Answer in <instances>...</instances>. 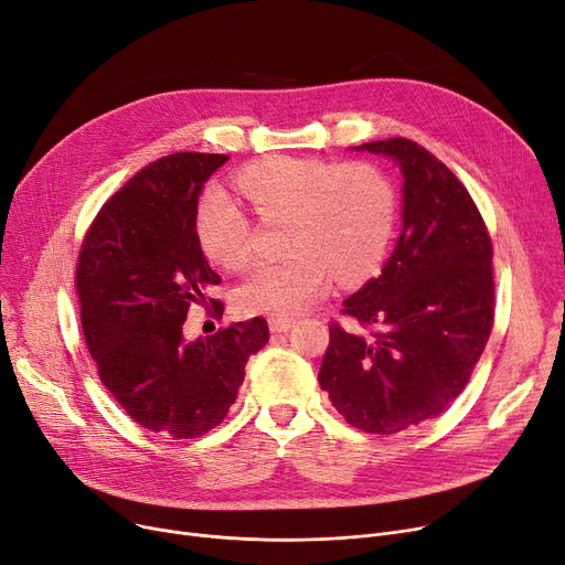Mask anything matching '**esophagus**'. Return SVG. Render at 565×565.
<instances>
[{
	"label": "esophagus",
	"instance_id": "esophagus-1",
	"mask_svg": "<svg viewBox=\"0 0 565 565\" xmlns=\"http://www.w3.org/2000/svg\"><path fill=\"white\" fill-rule=\"evenodd\" d=\"M267 326H269V332H286V330H290L292 328V321L290 318H269L267 321Z\"/></svg>",
	"mask_w": 565,
	"mask_h": 565
}]
</instances>
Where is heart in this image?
<instances>
[{
	"instance_id": "heart-1",
	"label": "heart",
	"mask_w": 565,
	"mask_h": 565,
	"mask_svg": "<svg viewBox=\"0 0 565 565\" xmlns=\"http://www.w3.org/2000/svg\"><path fill=\"white\" fill-rule=\"evenodd\" d=\"M233 184L265 222L286 218V256L244 277L235 290L242 311L296 316L334 281L353 286L381 267L397 224V191L376 163L279 154L239 168ZM193 233L218 267L239 269L252 256V218L222 189L199 199Z\"/></svg>"
}]
</instances>
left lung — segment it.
Masks as SVG:
<instances>
[{"label": "left lung", "mask_w": 565, "mask_h": 565, "mask_svg": "<svg viewBox=\"0 0 565 565\" xmlns=\"http://www.w3.org/2000/svg\"><path fill=\"white\" fill-rule=\"evenodd\" d=\"M404 175V228L379 279L343 300L318 381L366 434L418 427L459 395L494 323L492 237L452 170L408 138L364 142Z\"/></svg>", "instance_id": "8db88e82"}]
</instances>
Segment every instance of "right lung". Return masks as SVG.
I'll return each instance as SVG.
<instances>
[{
    "instance_id": "obj_1",
    "label": "right lung",
    "mask_w": 565,
    "mask_h": 565,
    "mask_svg": "<svg viewBox=\"0 0 565 565\" xmlns=\"http://www.w3.org/2000/svg\"><path fill=\"white\" fill-rule=\"evenodd\" d=\"M226 154L178 152L115 191L89 224L76 267L87 349L131 420L154 434L199 438L226 418L244 364L269 330L265 318L184 341L191 307L224 313L222 284L193 233L203 184Z\"/></svg>"
}]
</instances>
